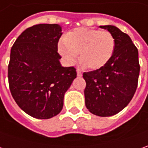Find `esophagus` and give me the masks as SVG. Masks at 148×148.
Wrapping results in <instances>:
<instances>
[{
	"label": "esophagus",
	"instance_id": "obj_1",
	"mask_svg": "<svg viewBox=\"0 0 148 148\" xmlns=\"http://www.w3.org/2000/svg\"><path fill=\"white\" fill-rule=\"evenodd\" d=\"M77 75H78L79 77H80V76H82V72H81L79 69H77Z\"/></svg>",
	"mask_w": 148,
	"mask_h": 148
}]
</instances>
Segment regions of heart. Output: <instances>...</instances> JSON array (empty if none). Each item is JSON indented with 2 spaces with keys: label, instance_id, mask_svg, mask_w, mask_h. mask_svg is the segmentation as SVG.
<instances>
[{
  "label": "heart",
  "instance_id": "1",
  "mask_svg": "<svg viewBox=\"0 0 148 148\" xmlns=\"http://www.w3.org/2000/svg\"><path fill=\"white\" fill-rule=\"evenodd\" d=\"M64 43L58 45V52L68 64L72 65L80 52L82 63L91 69L103 67L112 59L115 39L101 29L76 28L64 36Z\"/></svg>",
  "mask_w": 148,
  "mask_h": 148
}]
</instances>
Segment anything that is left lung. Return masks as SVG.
<instances>
[{
	"label": "left lung",
	"mask_w": 148,
	"mask_h": 148,
	"mask_svg": "<svg viewBox=\"0 0 148 148\" xmlns=\"http://www.w3.org/2000/svg\"><path fill=\"white\" fill-rule=\"evenodd\" d=\"M115 39L112 59L103 67L84 72L85 105L100 117L117 114L132 100L138 87L140 65L138 50L131 38L114 25H100Z\"/></svg>",
	"instance_id": "obj_1"
}]
</instances>
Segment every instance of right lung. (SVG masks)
Wrapping results in <instances>:
<instances>
[{
	"instance_id": "right-lung-1",
	"label": "right lung",
	"mask_w": 148,
	"mask_h": 148,
	"mask_svg": "<svg viewBox=\"0 0 148 148\" xmlns=\"http://www.w3.org/2000/svg\"><path fill=\"white\" fill-rule=\"evenodd\" d=\"M61 36L60 25L39 24L23 31L10 49V93L18 106L36 119H51L60 112L64 93L77 76L75 68L60 64Z\"/></svg>"
}]
</instances>
